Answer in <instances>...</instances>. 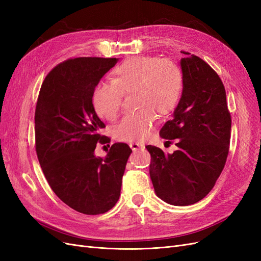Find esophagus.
Here are the masks:
<instances>
[{
    "label": "esophagus",
    "instance_id": "obj_1",
    "mask_svg": "<svg viewBox=\"0 0 261 261\" xmlns=\"http://www.w3.org/2000/svg\"><path fill=\"white\" fill-rule=\"evenodd\" d=\"M129 147L132 148L133 151H137V150L145 149V146L140 143H129Z\"/></svg>",
    "mask_w": 261,
    "mask_h": 261
}]
</instances>
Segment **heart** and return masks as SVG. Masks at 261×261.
Returning <instances> with one entry per match:
<instances>
[{
  "label": "heart",
  "instance_id": "obj_1",
  "mask_svg": "<svg viewBox=\"0 0 261 261\" xmlns=\"http://www.w3.org/2000/svg\"><path fill=\"white\" fill-rule=\"evenodd\" d=\"M184 74L176 62L156 57H133L115 67L111 84H99L91 94L96 114L109 122L120 116L123 96L134 93L137 109L126 116L115 130L122 141H141L151 134L158 115L175 111L184 91Z\"/></svg>",
  "mask_w": 261,
  "mask_h": 261
}]
</instances>
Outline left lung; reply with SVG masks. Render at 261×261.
Wrapping results in <instances>:
<instances>
[{"instance_id":"obj_1","label":"left lung","mask_w":261,"mask_h":261,"mask_svg":"<svg viewBox=\"0 0 261 261\" xmlns=\"http://www.w3.org/2000/svg\"><path fill=\"white\" fill-rule=\"evenodd\" d=\"M181 53L187 55L180 60L183 96L160 130L167 143L175 141L177 150L165 154L158 147H146L154 192L174 206L196 203L210 193L226 162L232 124L219 75L200 58Z\"/></svg>"}]
</instances>
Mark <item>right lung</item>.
I'll list each match as a JSON object with an SVG mask.
<instances>
[{"label":"right lung","mask_w":261,"mask_h":261,"mask_svg":"<svg viewBox=\"0 0 261 261\" xmlns=\"http://www.w3.org/2000/svg\"><path fill=\"white\" fill-rule=\"evenodd\" d=\"M118 59L76 58L46 75L35 112L36 152L52 191L72 209L101 215L121 195L122 177L132 153L117 143L105 159L94 155L97 144L110 143L94 112L91 94Z\"/></svg>","instance_id":"1"}]
</instances>
